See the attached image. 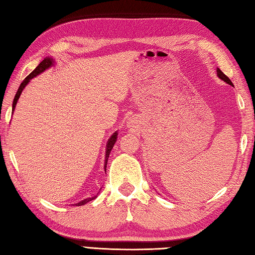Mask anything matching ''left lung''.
<instances>
[{"mask_svg":"<svg viewBox=\"0 0 255 255\" xmlns=\"http://www.w3.org/2000/svg\"><path fill=\"white\" fill-rule=\"evenodd\" d=\"M217 75H218V78H219V79H221L223 81H225L226 83H228L229 85L234 86V84H232V82L230 81V79H229L228 77H227V75H226L223 71H221V70H220L219 68H217Z\"/></svg>","mask_w":255,"mask_h":255,"instance_id":"left-lung-1","label":"left lung"}]
</instances>
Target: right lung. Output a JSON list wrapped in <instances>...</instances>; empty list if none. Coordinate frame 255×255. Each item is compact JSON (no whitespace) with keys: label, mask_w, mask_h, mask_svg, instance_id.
Wrapping results in <instances>:
<instances>
[{"label":"right lung","mask_w":255,"mask_h":255,"mask_svg":"<svg viewBox=\"0 0 255 255\" xmlns=\"http://www.w3.org/2000/svg\"><path fill=\"white\" fill-rule=\"evenodd\" d=\"M53 66H55V60H53V58H51V57H46V58L44 59V60H42L39 64H38V66L36 67V69L34 70V71H32V72L28 75V77H26V78H25V80L23 81V82L20 83L19 88H18L17 92H16V94H15L14 101H13V106H12V112H13V113H14V110H15V107H16V104H17V101H18V99H19V96H20V94H21V92H23V90L26 88V85L30 82V80H31L32 78L37 77V75H39L40 73H42L44 71H46V70H48L49 68L53 67ZM116 140H117V132H114L113 136L110 138V140H108L107 145H106V153H105V170H106V165H107L108 156H110V153H111V151H112V149H113V147H114V144H115V142H116ZM95 197H96V196H95ZM95 197H92V198H88V199L81 200L80 203H78V206L85 205L86 203L91 202V200H92V199H94Z\"/></svg>","instance_id":"add662e5"}]
</instances>
